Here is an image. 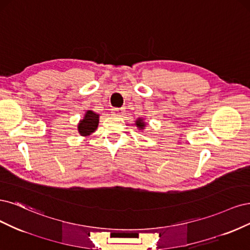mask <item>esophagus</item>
<instances>
[{
	"label": "esophagus",
	"mask_w": 250,
	"mask_h": 250,
	"mask_svg": "<svg viewBox=\"0 0 250 250\" xmlns=\"http://www.w3.org/2000/svg\"><path fill=\"white\" fill-rule=\"evenodd\" d=\"M125 114V109L124 108H114L112 109V115L114 116H123Z\"/></svg>",
	"instance_id": "1"
}]
</instances>
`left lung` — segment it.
<instances>
[{
  "label": "left lung",
  "instance_id": "1",
  "mask_svg": "<svg viewBox=\"0 0 250 250\" xmlns=\"http://www.w3.org/2000/svg\"><path fill=\"white\" fill-rule=\"evenodd\" d=\"M135 125L138 127V130H141V131H143L144 128H146V123L144 122V119L143 118H137L136 120H135Z\"/></svg>",
  "mask_w": 250,
  "mask_h": 250
}]
</instances>
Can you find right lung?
<instances>
[{
	"label": "right lung",
	"instance_id": "right-lung-1",
	"mask_svg": "<svg viewBox=\"0 0 250 250\" xmlns=\"http://www.w3.org/2000/svg\"><path fill=\"white\" fill-rule=\"evenodd\" d=\"M100 120V114L95 113L92 110H88L85 112L83 119H81L78 124V132L81 136L87 137L94 133L98 128Z\"/></svg>",
	"mask_w": 250,
	"mask_h": 250
}]
</instances>
